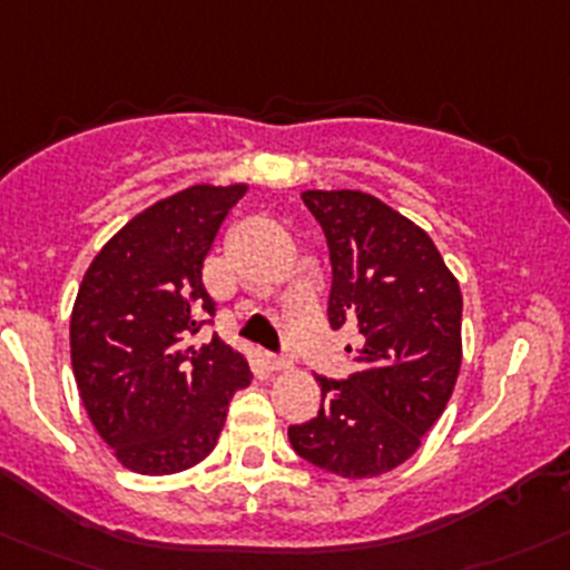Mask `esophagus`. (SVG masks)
Masks as SVG:
<instances>
[{"instance_id":"34e87169","label":"esophagus","mask_w":570,"mask_h":570,"mask_svg":"<svg viewBox=\"0 0 570 570\" xmlns=\"http://www.w3.org/2000/svg\"><path fill=\"white\" fill-rule=\"evenodd\" d=\"M267 365H269V368H273V371H289V368H292V360L275 357V354H269Z\"/></svg>"}]
</instances>
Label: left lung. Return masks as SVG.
<instances>
[{"mask_svg": "<svg viewBox=\"0 0 570 570\" xmlns=\"http://www.w3.org/2000/svg\"><path fill=\"white\" fill-rule=\"evenodd\" d=\"M332 258V328L357 326V371L315 376L321 411L289 428L292 450L348 481L405 464L453 396L461 286L433 238L365 190H303Z\"/></svg>", "mask_w": 570, "mask_h": 570, "instance_id": "obj_1", "label": "left lung"}]
</instances>
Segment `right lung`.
Segmentation results:
<instances>
[{
  "mask_svg": "<svg viewBox=\"0 0 570 570\" xmlns=\"http://www.w3.org/2000/svg\"><path fill=\"white\" fill-rule=\"evenodd\" d=\"M247 185H190L126 222L89 264L69 317V357L89 422L126 470L174 475L213 453L247 357L213 334L202 267Z\"/></svg>",
  "mask_w": 570,
  "mask_h": 570,
  "instance_id": "1",
  "label": "right lung"
}]
</instances>
